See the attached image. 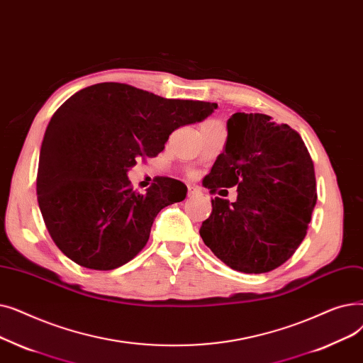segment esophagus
I'll return each instance as SVG.
<instances>
[{
	"label": "esophagus",
	"mask_w": 363,
	"mask_h": 363,
	"mask_svg": "<svg viewBox=\"0 0 363 363\" xmlns=\"http://www.w3.org/2000/svg\"><path fill=\"white\" fill-rule=\"evenodd\" d=\"M201 195V191L195 186H189V196H196Z\"/></svg>",
	"instance_id": "34e87169"
}]
</instances>
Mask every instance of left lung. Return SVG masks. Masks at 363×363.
Returning <instances> with one entry per match:
<instances>
[{
    "label": "left lung",
    "mask_w": 363,
    "mask_h": 363,
    "mask_svg": "<svg viewBox=\"0 0 363 363\" xmlns=\"http://www.w3.org/2000/svg\"><path fill=\"white\" fill-rule=\"evenodd\" d=\"M202 184L211 194L236 187L235 202L211 199V216L199 233L224 264L244 273L284 264L303 242L318 199L301 135L263 113L229 118L226 146Z\"/></svg>",
    "instance_id": "1"
}]
</instances>
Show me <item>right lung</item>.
Segmentation results:
<instances>
[{"mask_svg": "<svg viewBox=\"0 0 363 363\" xmlns=\"http://www.w3.org/2000/svg\"><path fill=\"white\" fill-rule=\"evenodd\" d=\"M217 103L164 99L128 84L101 82L69 97L51 116L40 152L37 195L47 230L77 264L112 270L139 254L155 217L187 187L158 177L146 194L127 171L164 150L169 134Z\"/></svg>", "mask_w": 363, "mask_h": 363, "instance_id": "1", "label": "right lung"}]
</instances>
